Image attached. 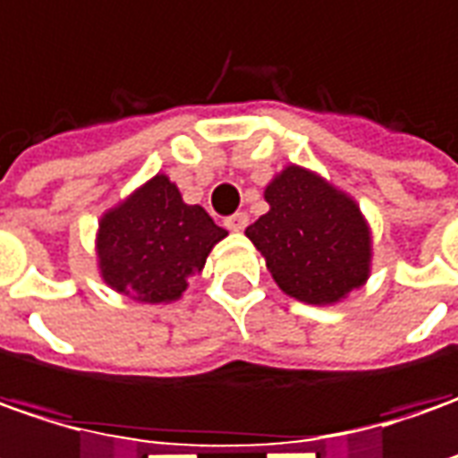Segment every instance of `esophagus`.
Instances as JSON below:
<instances>
[{
    "mask_svg": "<svg viewBox=\"0 0 458 458\" xmlns=\"http://www.w3.org/2000/svg\"><path fill=\"white\" fill-rule=\"evenodd\" d=\"M248 225V215L245 213H235L225 217V228L233 230V233H238V230H243Z\"/></svg>",
    "mask_w": 458,
    "mask_h": 458,
    "instance_id": "34e87169",
    "label": "esophagus"
}]
</instances>
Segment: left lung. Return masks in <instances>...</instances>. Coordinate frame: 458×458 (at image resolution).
Listing matches in <instances>:
<instances>
[{
  "label": "left lung",
  "mask_w": 458,
  "mask_h": 458,
  "mask_svg": "<svg viewBox=\"0 0 458 458\" xmlns=\"http://www.w3.org/2000/svg\"><path fill=\"white\" fill-rule=\"evenodd\" d=\"M268 213L245 235L266 259L278 289L307 304H337L370 276V228L350 195L304 166L268 182Z\"/></svg>",
  "instance_id": "obj_1"
}]
</instances>
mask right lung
<instances>
[{
    "label": "right lung",
    "instance_id": "1",
    "mask_svg": "<svg viewBox=\"0 0 458 458\" xmlns=\"http://www.w3.org/2000/svg\"><path fill=\"white\" fill-rule=\"evenodd\" d=\"M225 235L199 205L182 199L166 174H157L101 217L98 268L114 292L134 301H174Z\"/></svg>",
    "mask_w": 458,
    "mask_h": 458
}]
</instances>
